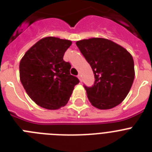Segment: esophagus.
<instances>
[{"label":"esophagus","mask_w":152,"mask_h":152,"mask_svg":"<svg viewBox=\"0 0 152 152\" xmlns=\"http://www.w3.org/2000/svg\"><path fill=\"white\" fill-rule=\"evenodd\" d=\"M77 77H78V79L80 80V82H81V81H82V79H81V75H77Z\"/></svg>","instance_id":"34e87169"}]
</instances>
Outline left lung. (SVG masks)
Wrapping results in <instances>:
<instances>
[{
    "label": "left lung",
    "instance_id": "8db88e82",
    "mask_svg": "<svg viewBox=\"0 0 152 152\" xmlns=\"http://www.w3.org/2000/svg\"><path fill=\"white\" fill-rule=\"evenodd\" d=\"M76 45L91 65L95 81L84 86L91 104L109 110L124 100L135 78L132 56L121 45L103 38L77 41Z\"/></svg>",
    "mask_w": 152,
    "mask_h": 152
}]
</instances>
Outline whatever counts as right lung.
I'll list each match as a JSON object with an SVG mask.
<instances>
[{
	"label": "right lung",
	"mask_w": 152,
	"mask_h": 152,
	"mask_svg": "<svg viewBox=\"0 0 152 152\" xmlns=\"http://www.w3.org/2000/svg\"><path fill=\"white\" fill-rule=\"evenodd\" d=\"M72 41L45 37L25 53L20 62V77L29 97L48 110L67 104L74 88L79 83L70 74L71 64L63 60Z\"/></svg>",
	"instance_id": "obj_1"
}]
</instances>
